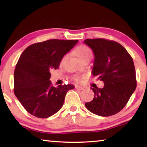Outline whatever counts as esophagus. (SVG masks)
I'll use <instances>...</instances> for the list:
<instances>
[{"mask_svg": "<svg viewBox=\"0 0 147 147\" xmlns=\"http://www.w3.org/2000/svg\"><path fill=\"white\" fill-rule=\"evenodd\" d=\"M75 89H77V90L80 91V90H83V89H84V88H82V87H81V86H75Z\"/></svg>", "mask_w": 147, "mask_h": 147, "instance_id": "obj_1", "label": "esophagus"}]
</instances>
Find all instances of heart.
<instances>
[{"label": "heart", "mask_w": 147, "mask_h": 147, "mask_svg": "<svg viewBox=\"0 0 147 147\" xmlns=\"http://www.w3.org/2000/svg\"><path fill=\"white\" fill-rule=\"evenodd\" d=\"M75 53L78 58L82 60V59L87 58H91L92 52L91 49L86 46H80L76 49ZM82 77L78 75H74L73 76V80L76 82L80 81Z\"/></svg>", "instance_id": "heart-1"}]
</instances>
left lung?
<instances>
[{
	"label": "left lung",
	"instance_id": "obj_1",
	"mask_svg": "<svg viewBox=\"0 0 147 147\" xmlns=\"http://www.w3.org/2000/svg\"><path fill=\"white\" fill-rule=\"evenodd\" d=\"M84 43L94 54L92 74L104 82L103 88H91L94 98L85 104L89 111L108 117L122 110L137 86L133 59L121 44L108 39H87Z\"/></svg>",
	"mask_w": 147,
	"mask_h": 147
}]
</instances>
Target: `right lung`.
I'll return each instance as SVG.
<instances>
[{"mask_svg":"<svg viewBox=\"0 0 147 147\" xmlns=\"http://www.w3.org/2000/svg\"><path fill=\"white\" fill-rule=\"evenodd\" d=\"M78 40L49 39L32 44L20 56L14 71V93L24 109L39 118H47L63 106L71 84L54 87L51 71L57 69L61 59Z\"/></svg>","mask_w":147,"mask_h":147,"instance_id":"add662e5","label":"right lung"}]
</instances>
